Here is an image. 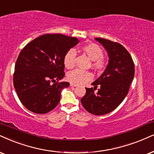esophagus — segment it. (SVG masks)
<instances>
[{"label":"esophagus","mask_w":154,"mask_h":154,"mask_svg":"<svg viewBox=\"0 0 154 154\" xmlns=\"http://www.w3.org/2000/svg\"><path fill=\"white\" fill-rule=\"evenodd\" d=\"M70 86H71V87H77V85H75V84L71 83V84H70Z\"/></svg>","instance_id":"esophagus-1"}]
</instances>
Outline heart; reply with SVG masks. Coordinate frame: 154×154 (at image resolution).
Returning <instances> with one entry per match:
<instances>
[{
	"mask_svg": "<svg viewBox=\"0 0 154 154\" xmlns=\"http://www.w3.org/2000/svg\"><path fill=\"white\" fill-rule=\"evenodd\" d=\"M84 53L88 56L91 60V67L95 70L101 71L105 69L107 65V58L103 55V50L96 43H87L81 47ZM76 52L74 50H69L66 52L63 59V63L67 69H72L75 66ZM67 79L71 83L75 85H82L92 79V74L89 71L81 69H75L67 74Z\"/></svg>",
	"mask_w": 154,
	"mask_h": 154,
	"instance_id": "b5f03b06",
	"label": "heart"
}]
</instances>
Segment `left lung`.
I'll list each match as a JSON object with an SVG mask.
<instances>
[{
    "label": "left lung",
    "instance_id": "left-lung-1",
    "mask_svg": "<svg viewBox=\"0 0 154 154\" xmlns=\"http://www.w3.org/2000/svg\"><path fill=\"white\" fill-rule=\"evenodd\" d=\"M107 51L109 64L102 75L86 88L81 99L84 108L94 115H104L114 111L124 100L134 77V64L123 45L100 38H95ZM100 88L97 94L94 90Z\"/></svg>",
    "mask_w": 154,
    "mask_h": 154
}]
</instances>
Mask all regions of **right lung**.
Here are the masks:
<instances>
[{
  "instance_id": "1",
  "label": "right lung",
  "mask_w": 154,
  "mask_h": 154,
  "mask_svg": "<svg viewBox=\"0 0 154 154\" xmlns=\"http://www.w3.org/2000/svg\"><path fill=\"white\" fill-rule=\"evenodd\" d=\"M78 42L74 37L45 34L21 50L15 63L13 85L28 110L46 114L57 106L62 89L69 86L67 82H58L65 76L64 57Z\"/></svg>"
}]
</instances>
